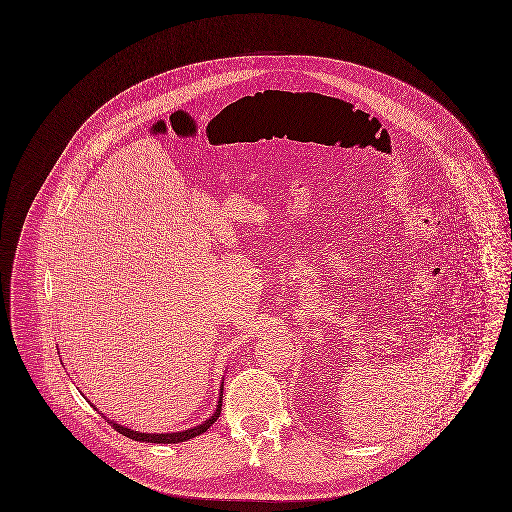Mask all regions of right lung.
I'll return each instance as SVG.
<instances>
[{
	"mask_svg": "<svg viewBox=\"0 0 512 512\" xmlns=\"http://www.w3.org/2000/svg\"><path fill=\"white\" fill-rule=\"evenodd\" d=\"M219 413H221V400H219V404H217V409L211 413V417L204 421L202 425H198V427H194V429H186V431H178V433H138V431H132V429H128V427H122V425H118V423H114V421H108L118 433H122V435H126V437H130V439H134V441H146V443H182V441H188V439H192V437H196V435H202L205 433L211 425H213V421L219 417Z\"/></svg>",
	"mask_w": 512,
	"mask_h": 512,
	"instance_id": "add662e5",
	"label": "right lung"
}]
</instances>
